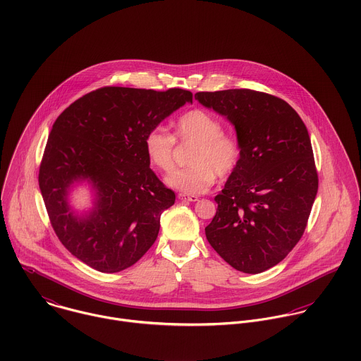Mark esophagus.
I'll use <instances>...</instances> for the list:
<instances>
[{"label":"esophagus","mask_w":361,"mask_h":361,"mask_svg":"<svg viewBox=\"0 0 361 361\" xmlns=\"http://www.w3.org/2000/svg\"><path fill=\"white\" fill-rule=\"evenodd\" d=\"M178 198H180L181 201H190V202L198 201V197H195V195H188V194H178Z\"/></svg>","instance_id":"34e87169"}]
</instances>
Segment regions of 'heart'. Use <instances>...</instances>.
<instances>
[{
	"mask_svg": "<svg viewBox=\"0 0 361 361\" xmlns=\"http://www.w3.org/2000/svg\"><path fill=\"white\" fill-rule=\"evenodd\" d=\"M176 139L183 145H192L188 163L191 166L173 171L166 181L184 194H204L221 178L229 177L239 166L242 147L233 135L224 132L218 118L202 109H192L176 122L174 136L156 125L143 137V149L149 163L169 173L174 169Z\"/></svg>",
	"mask_w": 361,
	"mask_h": 361,
	"instance_id": "b5f03b06",
	"label": "heart"
}]
</instances>
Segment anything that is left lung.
<instances>
[{
    "label": "left lung",
    "mask_w": 361,
    "mask_h": 361,
    "mask_svg": "<svg viewBox=\"0 0 361 361\" xmlns=\"http://www.w3.org/2000/svg\"><path fill=\"white\" fill-rule=\"evenodd\" d=\"M195 99L229 119L242 147L238 169L215 197L207 239L233 269L263 273L300 242L318 192L308 129L290 104L266 92L202 91Z\"/></svg>",
    "instance_id": "1"
}]
</instances>
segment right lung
I'll use <instances>...</instances> for the list:
<instances>
[{"label": "right lung", "mask_w": 361, "mask_h": 361, "mask_svg": "<svg viewBox=\"0 0 361 361\" xmlns=\"http://www.w3.org/2000/svg\"><path fill=\"white\" fill-rule=\"evenodd\" d=\"M185 102L192 94L181 88L102 87L74 101L53 123L39 188L59 240L87 266L122 271L157 239L160 215L176 194L149 167L143 137ZM77 180H88L96 191L85 217L74 216L66 201Z\"/></svg>", "instance_id": "1"}]
</instances>
